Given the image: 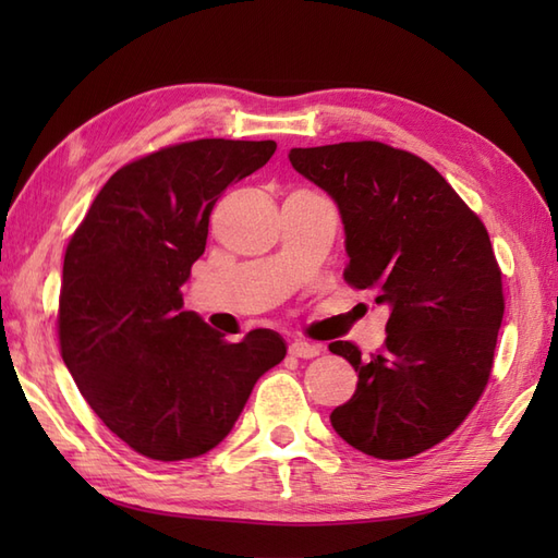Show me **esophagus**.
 I'll return each mask as SVG.
<instances>
[{"label":"esophagus","instance_id":"obj_1","mask_svg":"<svg viewBox=\"0 0 558 558\" xmlns=\"http://www.w3.org/2000/svg\"><path fill=\"white\" fill-rule=\"evenodd\" d=\"M290 354L292 357H300V360H312L322 354V348L314 345V342H304V340H294L290 342Z\"/></svg>","mask_w":558,"mask_h":558}]
</instances>
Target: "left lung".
I'll use <instances>...</instances> for the list:
<instances>
[{"label": "left lung", "mask_w": 558, "mask_h": 558, "mask_svg": "<svg viewBox=\"0 0 558 558\" xmlns=\"http://www.w3.org/2000/svg\"><path fill=\"white\" fill-rule=\"evenodd\" d=\"M290 162L336 201L345 280L388 306L386 345L362 357L330 342L360 381L330 412L342 441L381 460L441 444L489 381L504 318L487 228L429 162L378 141L292 148Z\"/></svg>", "instance_id": "8db88e82"}]
</instances>
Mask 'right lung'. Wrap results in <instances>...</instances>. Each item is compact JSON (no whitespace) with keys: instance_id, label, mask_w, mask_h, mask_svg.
Returning <instances> with one entry per match:
<instances>
[{"instance_id":"add662e5","label":"right lung","mask_w":558,"mask_h":558,"mask_svg":"<svg viewBox=\"0 0 558 558\" xmlns=\"http://www.w3.org/2000/svg\"><path fill=\"white\" fill-rule=\"evenodd\" d=\"M272 153L276 141L198 138L129 162L66 246L62 360L105 426L150 460L216 448L254 384L286 360L276 330L228 342L182 300L218 196Z\"/></svg>"}]
</instances>
